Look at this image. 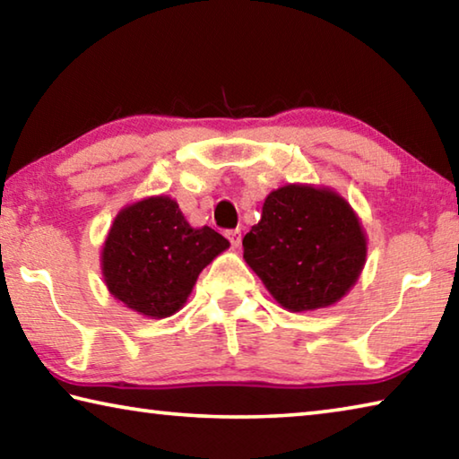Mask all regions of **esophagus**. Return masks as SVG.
Listing matches in <instances>:
<instances>
[{
	"label": "esophagus",
	"mask_w": 459,
	"mask_h": 459,
	"mask_svg": "<svg viewBox=\"0 0 459 459\" xmlns=\"http://www.w3.org/2000/svg\"><path fill=\"white\" fill-rule=\"evenodd\" d=\"M227 238L230 240L232 247H238V245H240V229L227 230Z\"/></svg>",
	"instance_id": "esophagus-1"
}]
</instances>
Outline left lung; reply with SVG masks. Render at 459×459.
<instances>
[{"mask_svg": "<svg viewBox=\"0 0 459 459\" xmlns=\"http://www.w3.org/2000/svg\"><path fill=\"white\" fill-rule=\"evenodd\" d=\"M247 265L290 312L336 304L367 261V235L348 202L330 188L287 184L263 202L243 238Z\"/></svg>", "mask_w": 459, "mask_h": 459, "instance_id": "left-lung-1", "label": "left lung"}]
</instances>
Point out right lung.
<instances>
[{
  "instance_id": "right-lung-1",
  "label": "right lung",
  "mask_w": 459,
  "mask_h": 459,
  "mask_svg": "<svg viewBox=\"0 0 459 459\" xmlns=\"http://www.w3.org/2000/svg\"><path fill=\"white\" fill-rule=\"evenodd\" d=\"M224 248L229 240L211 227H190L176 200L152 196L115 216L100 265L115 299L160 320L186 304L200 271Z\"/></svg>"
}]
</instances>
